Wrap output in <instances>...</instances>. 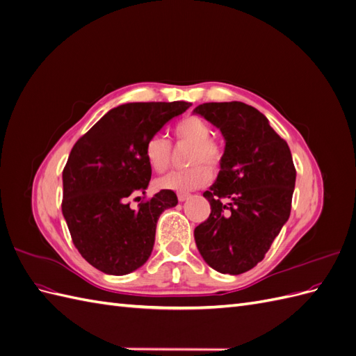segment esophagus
I'll list each match as a JSON object with an SVG mask.
<instances>
[{
  "mask_svg": "<svg viewBox=\"0 0 356 356\" xmlns=\"http://www.w3.org/2000/svg\"><path fill=\"white\" fill-rule=\"evenodd\" d=\"M177 196H178V200H179V202H184V200H187V199L190 197V193H182V191H179Z\"/></svg>",
  "mask_w": 356,
  "mask_h": 356,
  "instance_id": "esophagus-1",
  "label": "esophagus"
}]
</instances>
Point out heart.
<instances>
[{"instance_id": "b5f03b06", "label": "heart", "mask_w": 356, "mask_h": 356, "mask_svg": "<svg viewBox=\"0 0 356 356\" xmlns=\"http://www.w3.org/2000/svg\"><path fill=\"white\" fill-rule=\"evenodd\" d=\"M174 135L178 141L193 144L188 157V163L193 166L170 172V174L157 179L156 184L159 188L182 193L196 190L207 184L212 177L211 169L206 166L207 164L213 169L220 168L224 159L222 148L217 141L209 138V124L197 115H187L179 120L174 126ZM144 154L149 168L156 172H165L170 165V143L161 135L149 136L144 147ZM204 163L207 164L204 165Z\"/></svg>"}]
</instances>
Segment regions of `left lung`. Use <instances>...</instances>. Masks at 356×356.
<instances>
[{
    "mask_svg": "<svg viewBox=\"0 0 356 356\" xmlns=\"http://www.w3.org/2000/svg\"><path fill=\"white\" fill-rule=\"evenodd\" d=\"M195 113L217 126L225 141L217 181L203 193L211 213L195 229V241L213 270L241 275L263 260L289 218L293 156L266 115L251 105L208 102Z\"/></svg>",
    "mask_w": 356,
    "mask_h": 356,
    "instance_id": "left-lung-1",
    "label": "left lung"
}]
</instances>
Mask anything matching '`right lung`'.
Returning <instances> with one entry per match:
<instances>
[{"mask_svg": "<svg viewBox=\"0 0 356 356\" xmlns=\"http://www.w3.org/2000/svg\"><path fill=\"white\" fill-rule=\"evenodd\" d=\"M188 102H132L110 110L72 147L62 172V213L72 242L95 268L122 276L152 255L160 213L178 203L172 190L141 200L152 179L144 154L149 136ZM144 199V197H143Z\"/></svg>", "mask_w": 356, "mask_h": 356, "instance_id": "1", "label": "right lung"}]
</instances>
